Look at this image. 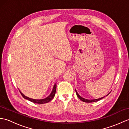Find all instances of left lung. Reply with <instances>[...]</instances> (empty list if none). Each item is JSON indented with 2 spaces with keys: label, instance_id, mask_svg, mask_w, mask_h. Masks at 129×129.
<instances>
[{
  "label": "left lung",
  "instance_id": "left-lung-1",
  "mask_svg": "<svg viewBox=\"0 0 129 129\" xmlns=\"http://www.w3.org/2000/svg\"><path fill=\"white\" fill-rule=\"evenodd\" d=\"M76 95H77V96H78V97L79 99H80L81 101H84V102H85V103L96 102V101H99V100H101V99H102L103 98H104V97H103V98H100V99H94V100H88V99H84V98H83L81 97L78 94V93L77 92H76Z\"/></svg>",
  "mask_w": 129,
  "mask_h": 129
}]
</instances>
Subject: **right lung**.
<instances>
[{
	"instance_id": "right-lung-1",
	"label": "right lung",
	"mask_w": 129,
	"mask_h": 129,
	"mask_svg": "<svg viewBox=\"0 0 129 129\" xmlns=\"http://www.w3.org/2000/svg\"><path fill=\"white\" fill-rule=\"evenodd\" d=\"M56 83L55 84L54 86L53 87V90H52V91L51 92V94H50V95L48 96L47 98H46L45 99H40V100H37V99H31V98H29L28 97L24 95L23 94H22L20 92V91H19L20 92L21 95H22V96L25 99L28 100L29 101H31V102L34 103H36V104H45V103H47L49 101H51L52 99H53V98L54 97L55 94V92H56Z\"/></svg>"
}]
</instances>
